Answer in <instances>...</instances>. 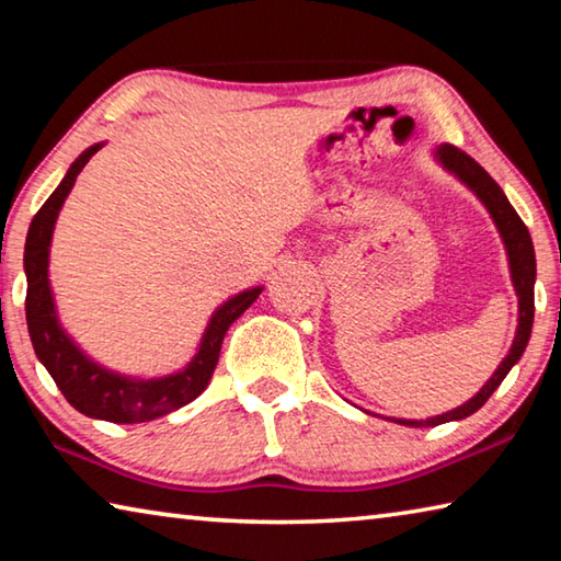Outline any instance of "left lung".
<instances>
[{
	"label": "left lung",
	"instance_id": "obj_1",
	"mask_svg": "<svg viewBox=\"0 0 561 561\" xmlns=\"http://www.w3.org/2000/svg\"><path fill=\"white\" fill-rule=\"evenodd\" d=\"M433 158H435V163L445 170V173L458 178L460 183L468 187L482 205H485V210L490 213L492 222H495V227H497L500 240H502V244H505L512 287H515V294H517V331H515V339H512L507 356L500 360L495 374L488 378L485 386H482L480 391L470 398V401H465L462 405L453 408V411L443 413V415L425 417V421L388 417V421L411 425V428H433V425H440V423L462 421V417H468L474 411H480V408L485 405L488 398L497 391V386L505 381V376L512 371V366H515L522 358V354H525L529 336H531V321H535L537 260H535V247H531V237H529V230L525 227V222L519 220V215L515 213V207L510 205L507 195L502 193V187L485 173V168H480L470 156H465L462 150L443 144L433 150Z\"/></svg>",
	"mask_w": 561,
	"mask_h": 561
}]
</instances>
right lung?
Wrapping results in <instances>:
<instances>
[{"label":"right lung","mask_w":561,"mask_h":561,"mask_svg":"<svg viewBox=\"0 0 561 561\" xmlns=\"http://www.w3.org/2000/svg\"><path fill=\"white\" fill-rule=\"evenodd\" d=\"M101 148L103 144H93L73 160L59 187L42 205V210L34 215L30 232H26V327H30L36 358L42 360L56 386H59V391L66 396V401L76 411L108 423H146L178 411V408L195 401L205 391L215 374L217 358H220L227 329L257 301L264 287L244 289L222 301L213 311L210 321H207L195 356L173 374L153 378L126 376L93 360L87 351L76 344L69 331L64 329L59 311H56L49 279V254L54 227L56 220H59L66 197H69L83 165Z\"/></svg>","instance_id":"obj_1"}]
</instances>
